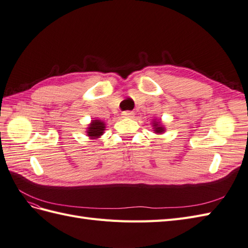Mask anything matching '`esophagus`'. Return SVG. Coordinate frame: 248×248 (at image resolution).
<instances>
[{"label":"esophagus","instance_id":"obj_1","mask_svg":"<svg viewBox=\"0 0 248 248\" xmlns=\"http://www.w3.org/2000/svg\"><path fill=\"white\" fill-rule=\"evenodd\" d=\"M123 115H124V117H133L134 116V112H131V111H125V112H124L123 113Z\"/></svg>","mask_w":248,"mask_h":248}]
</instances>
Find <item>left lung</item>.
<instances>
[{
	"label": "left lung",
	"instance_id": "left-lung-1",
	"mask_svg": "<svg viewBox=\"0 0 248 248\" xmlns=\"http://www.w3.org/2000/svg\"><path fill=\"white\" fill-rule=\"evenodd\" d=\"M153 129H154V131H155V133H157V134H161V133H163L164 132V129L163 126L160 124V123L159 122H156V120H154L153 122Z\"/></svg>",
	"mask_w": 248,
	"mask_h": 248
}]
</instances>
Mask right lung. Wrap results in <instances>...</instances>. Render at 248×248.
Segmentation results:
<instances>
[{"label": "right lung", "mask_w": 248, "mask_h": 248, "mask_svg": "<svg viewBox=\"0 0 248 248\" xmlns=\"http://www.w3.org/2000/svg\"><path fill=\"white\" fill-rule=\"evenodd\" d=\"M105 130H106V125H105L104 122H101V120H99V119L92 120L91 124L88 126L87 135L92 139L99 138L101 135L104 134Z\"/></svg>", "instance_id": "1"}]
</instances>
